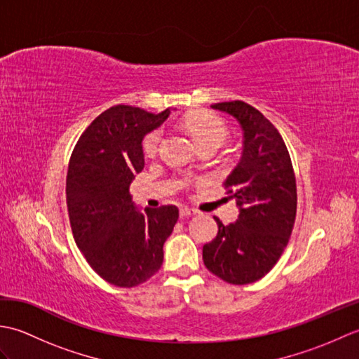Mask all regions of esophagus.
<instances>
[{
    "label": "esophagus",
    "instance_id": "34e87169",
    "mask_svg": "<svg viewBox=\"0 0 359 359\" xmlns=\"http://www.w3.org/2000/svg\"><path fill=\"white\" fill-rule=\"evenodd\" d=\"M194 215H196V211L191 210V208H188V207H182L180 208V217L182 219H184V217H191Z\"/></svg>",
    "mask_w": 359,
    "mask_h": 359
}]
</instances>
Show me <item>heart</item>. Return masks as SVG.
Returning a JSON list of instances; mask_svg holds the SVG:
<instances>
[{
	"instance_id": "1",
	"label": "heart",
	"mask_w": 359,
	"mask_h": 359,
	"mask_svg": "<svg viewBox=\"0 0 359 359\" xmlns=\"http://www.w3.org/2000/svg\"><path fill=\"white\" fill-rule=\"evenodd\" d=\"M187 128L193 134L196 143L201 147L205 144H222L228 139V129L217 116L211 112H196L187 120ZM163 140V129L157 128L147 134L143 139V152L147 156H154Z\"/></svg>"
}]
</instances>
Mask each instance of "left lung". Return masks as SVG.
<instances>
[{
	"instance_id": "left-lung-1",
	"label": "left lung",
	"mask_w": 359,
	"mask_h": 359,
	"mask_svg": "<svg viewBox=\"0 0 359 359\" xmlns=\"http://www.w3.org/2000/svg\"><path fill=\"white\" fill-rule=\"evenodd\" d=\"M242 129V157L225 180L239 216L203 245V264L228 284H251L269 273L287 247L296 217V179L279 131L243 102L211 104Z\"/></svg>"
}]
</instances>
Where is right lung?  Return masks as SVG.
<instances>
[{"mask_svg":"<svg viewBox=\"0 0 359 359\" xmlns=\"http://www.w3.org/2000/svg\"><path fill=\"white\" fill-rule=\"evenodd\" d=\"M170 114L112 106L88 126L71 156L66 202L74 239L94 271L112 285L129 288L154 276L179 219L174 205L139 210L129 193L144 166L143 137Z\"/></svg>","mask_w":359,"mask_h":359,"instance_id":"right-lung-1","label":"right lung"}]
</instances>
